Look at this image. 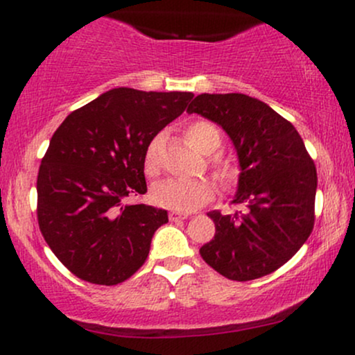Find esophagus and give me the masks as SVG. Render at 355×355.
<instances>
[{"label":"esophagus","mask_w":355,"mask_h":355,"mask_svg":"<svg viewBox=\"0 0 355 355\" xmlns=\"http://www.w3.org/2000/svg\"><path fill=\"white\" fill-rule=\"evenodd\" d=\"M190 217V214H187V211H175V210H172L168 214V218L172 220V222H175V220H185V218H189Z\"/></svg>","instance_id":"esophagus-1"}]
</instances>
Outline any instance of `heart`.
I'll return each instance as SVG.
<instances>
[{
    "label": "heart",
    "instance_id": "b5f03b06",
    "mask_svg": "<svg viewBox=\"0 0 355 355\" xmlns=\"http://www.w3.org/2000/svg\"><path fill=\"white\" fill-rule=\"evenodd\" d=\"M187 141L200 153L209 155L220 146V133L211 123L195 121L187 128ZM160 140L155 138L145 152L144 170L148 177H157L160 173ZM218 173L222 178H230V170L227 166H218ZM211 197H214V185L207 178H198V180L166 178L155 183L150 190V198L155 205L175 211L200 209Z\"/></svg>",
    "mask_w": 355,
    "mask_h": 355
}]
</instances>
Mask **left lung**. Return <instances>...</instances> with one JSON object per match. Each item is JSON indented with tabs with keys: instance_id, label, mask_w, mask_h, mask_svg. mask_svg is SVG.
Segmentation results:
<instances>
[{
	"instance_id": "obj_1",
	"label": "left lung",
	"mask_w": 355,
	"mask_h": 355,
	"mask_svg": "<svg viewBox=\"0 0 355 355\" xmlns=\"http://www.w3.org/2000/svg\"><path fill=\"white\" fill-rule=\"evenodd\" d=\"M225 130L239 157L234 203L245 211H209L215 237L202 259L230 280H254L282 267L313 229L317 172L291 121L242 93H202L187 108Z\"/></svg>"
}]
</instances>
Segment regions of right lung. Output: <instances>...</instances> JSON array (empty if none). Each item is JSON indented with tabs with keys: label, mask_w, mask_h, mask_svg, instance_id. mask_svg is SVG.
<instances>
[{
	"label": "right lung",
	"mask_w": 355,
	"mask_h": 355,
	"mask_svg": "<svg viewBox=\"0 0 355 355\" xmlns=\"http://www.w3.org/2000/svg\"><path fill=\"white\" fill-rule=\"evenodd\" d=\"M190 92L113 88L64 118L38 172V223L53 254L89 284L116 285L145 263L166 210L138 203L148 145Z\"/></svg>",
	"instance_id": "right-lung-1"
}]
</instances>
